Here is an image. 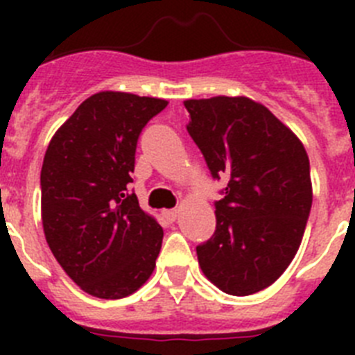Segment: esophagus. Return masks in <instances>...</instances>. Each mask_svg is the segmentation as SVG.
<instances>
[{"mask_svg": "<svg viewBox=\"0 0 355 355\" xmlns=\"http://www.w3.org/2000/svg\"><path fill=\"white\" fill-rule=\"evenodd\" d=\"M165 218H167L168 222H175V218H178V215H180V211L178 209H165V211L162 213Z\"/></svg>", "mask_w": 355, "mask_h": 355, "instance_id": "34e87169", "label": "esophagus"}]
</instances>
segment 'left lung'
<instances>
[{
  "label": "left lung",
  "instance_id": "obj_1",
  "mask_svg": "<svg viewBox=\"0 0 355 355\" xmlns=\"http://www.w3.org/2000/svg\"><path fill=\"white\" fill-rule=\"evenodd\" d=\"M188 133L216 180V229L197 247L202 274L245 297L274 284L299 250L313 202L309 158L299 137L245 96L187 99Z\"/></svg>",
  "mask_w": 355,
  "mask_h": 355
}]
</instances>
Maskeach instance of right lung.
<instances>
[{
  "label": "right lung",
  "instance_id": "1",
  "mask_svg": "<svg viewBox=\"0 0 355 355\" xmlns=\"http://www.w3.org/2000/svg\"><path fill=\"white\" fill-rule=\"evenodd\" d=\"M167 105L130 92L94 94L56 130L44 156L46 241L65 274L97 299L128 297L155 270L163 229L128 184L140 131Z\"/></svg>",
  "mask_w": 355,
  "mask_h": 355
}]
</instances>
